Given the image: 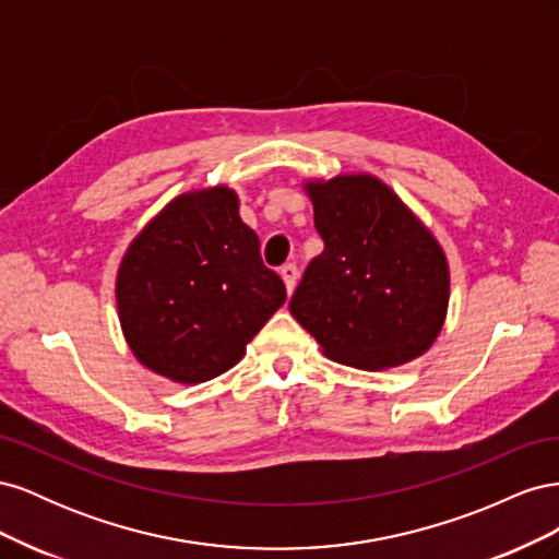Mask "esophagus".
Masks as SVG:
<instances>
[{"mask_svg": "<svg viewBox=\"0 0 559 559\" xmlns=\"http://www.w3.org/2000/svg\"><path fill=\"white\" fill-rule=\"evenodd\" d=\"M280 275H282V280H284L286 292L292 294V292L296 289V282H298V267H296V263L282 265V267H280Z\"/></svg>", "mask_w": 559, "mask_h": 559, "instance_id": "34e87169", "label": "esophagus"}]
</instances>
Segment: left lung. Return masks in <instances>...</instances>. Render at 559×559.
<instances>
[{"mask_svg":"<svg viewBox=\"0 0 559 559\" xmlns=\"http://www.w3.org/2000/svg\"><path fill=\"white\" fill-rule=\"evenodd\" d=\"M308 193L324 251L306 267L292 314L337 364L382 370L417 359L445 321L441 245L370 175L312 181Z\"/></svg>","mask_w":559,"mask_h":559,"instance_id":"8db88e82","label":"left lung"}]
</instances>
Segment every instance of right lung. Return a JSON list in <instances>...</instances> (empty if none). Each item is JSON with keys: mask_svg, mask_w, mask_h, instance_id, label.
<instances>
[{"mask_svg": "<svg viewBox=\"0 0 559 559\" xmlns=\"http://www.w3.org/2000/svg\"><path fill=\"white\" fill-rule=\"evenodd\" d=\"M238 207L226 186L179 195L118 267L123 335L154 373L183 384L226 373L286 300Z\"/></svg>", "mask_w": 559, "mask_h": 559, "instance_id": "right-lung-1", "label": "right lung"}]
</instances>
